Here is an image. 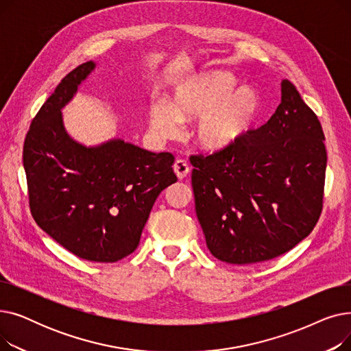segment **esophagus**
Wrapping results in <instances>:
<instances>
[{
	"mask_svg": "<svg viewBox=\"0 0 351 351\" xmlns=\"http://www.w3.org/2000/svg\"><path fill=\"white\" fill-rule=\"evenodd\" d=\"M173 171H175V173H176V176L179 178V179H185L186 176H188V173H189V165L186 163V160H183V159H178L175 163H173Z\"/></svg>",
	"mask_w": 351,
	"mask_h": 351,
	"instance_id": "1",
	"label": "esophagus"
}]
</instances>
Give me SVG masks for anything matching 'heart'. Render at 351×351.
<instances>
[{"label": "heart", "instance_id": "obj_1", "mask_svg": "<svg viewBox=\"0 0 351 351\" xmlns=\"http://www.w3.org/2000/svg\"><path fill=\"white\" fill-rule=\"evenodd\" d=\"M225 71H209L176 86L172 97L155 102L147 109V128L159 141L179 136V122L199 118L193 129L199 147L220 152L241 141L249 131L259 110V97L250 86H239Z\"/></svg>", "mask_w": 351, "mask_h": 351}]
</instances>
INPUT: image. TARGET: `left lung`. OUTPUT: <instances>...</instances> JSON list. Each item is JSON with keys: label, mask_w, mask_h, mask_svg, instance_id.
Here are the masks:
<instances>
[{"label": "left lung", "mask_w": 351, "mask_h": 351, "mask_svg": "<svg viewBox=\"0 0 351 351\" xmlns=\"http://www.w3.org/2000/svg\"><path fill=\"white\" fill-rule=\"evenodd\" d=\"M197 220L216 259L249 265L293 249L323 209L327 152L317 115L289 80L261 128L225 151L191 156Z\"/></svg>", "instance_id": "left-lung-1"}]
</instances>
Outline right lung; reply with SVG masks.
<instances>
[{
    "label": "right lung",
    "instance_id": "add662e5",
    "mask_svg": "<svg viewBox=\"0 0 351 351\" xmlns=\"http://www.w3.org/2000/svg\"><path fill=\"white\" fill-rule=\"evenodd\" d=\"M95 69H72L38 110L23 162L34 220L81 259L114 263L139 245L159 193L178 180L172 154H154L122 139L85 146L65 131L61 109Z\"/></svg>",
    "mask_w": 351,
    "mask_h": 351
}]
</instances>
